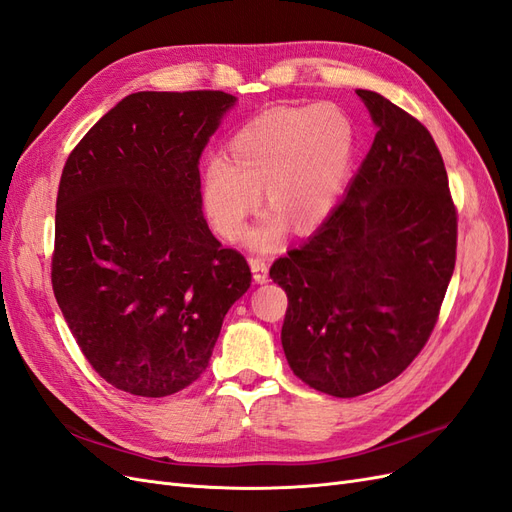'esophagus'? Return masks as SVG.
<instances>
[{"mask_svg":"<svg viewBox=\"0 0 512 512\" xmlns=\"http://www.w3.org/2000/svg\"><path fill=\"white\" fill-rule=\"evenodd\" d=\"M250 267L254 273V280L258 284H265L269 280V262L265 258H260V256L250 258Z\"/></svg>","mask_w":512,"mask_h":512,"instance_id":"obj_1","label":"esophagus"}]
</instances>
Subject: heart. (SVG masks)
Wrapping results in <instances>:
<instances>
[{
  "instance_id": "obj_1",
  "label": "heart",
  "mask_w": 512,
  "mask_h": 512,
  "mask_svg": "<svg viewBox=\"0 0 512 512\" xmlns=\"http://www.w3.org/2000/svg\"><path fill=\"white\" fill-rule=\"evenodd\" d=\"M356 153V128L337 104L282 106L247 121L230 136L224 160L203 175V200L220 237L239 241L260 203L273 215L252 239L273 245L282 224L312 232L329 218Z\"/></svg>"
}]
</instances>
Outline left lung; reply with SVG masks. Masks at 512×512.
<instances>
[{"label": "left lung", "instance_id": "1", "mask_svg": "<svg viewBox=\"0 0 512 512\" xmlns=\"http://www.w3.org/2000/svg\"><path fill=\"white\" fill-rule=\"evenodd\" d=\"M374 145L327 220L273 262L286 290L282 346L294 376L333 397L395 380L436 327L457 258V209L421 121L356 89Z\"/></svg>", "mask_w": 512, "mask_h": 512}]
</instances>
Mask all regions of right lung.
I'll return each mask as SVG.
<instances>
[{"mask_svg":"<svg viewBox=\"0 0 512 512\" xmlns=\"http://www.w3.org/2000/svg\"><path fill=\"white\" fill-rule=\"evenodd\" d=\"M232 102L211 89L138 91L66 160L53 292L85 359L119 391L166 397L198 380L252 284L200 196L198 158Z\"/></svg>","mask_w":512,"mask_h":512,"instance_id":"right-lung-1","label":"right lung"}]
</instances>
